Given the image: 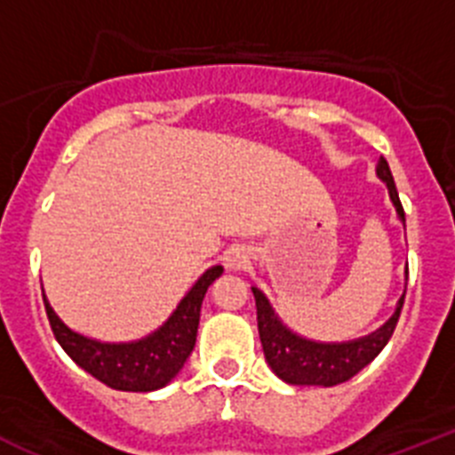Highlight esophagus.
Segmentation results:
<instances>
[{
  "label": "esophagus",
  "mask_w": 455,
  "mask_h": 455,
  "mask_svg": "<svg viewBox=\"0 0 455 455\" xmlns=\"http://www.w3.org/2000/svg\"><path fill=\"white\" fill-rule=\"evenodd\" d=\"M248 262V255L243 248H230V251L225 252V267L228 268H241L243 264Z\"/></svg>",
  "instance_id": "34e87169"
}]
</instances>
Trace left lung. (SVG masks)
Masks as SVG:
<instances>
[{
  "label": "left lung",
  "instance_id": "left-lung-1",
  "mask_svg": "<svg viewBox=\"0 0 455 455\" xmlns=\"http://www.w3.org/2000/svg\"><path fill=\"white\" fill-rule=\"evenodd\" d=\"M376 175L387 184L389 200L396 209L399 220L405 225L399 191H396V184H394L392 171H389L385 156L378 159ZM405 280H408V268H405ZM252 296H255L257 305V328H259L264 357H267L273 373L289 385H321V387L347 383L348 378L355 376L360 369L367 367L373 357L383 351L394 328H396L405 299L403 293L396 303L394 315L371 335L357 337L351 341H315L287 328L273 309V305L268 303L264 291L252 287Z\"/></svg>",
  "mask_w": 455,
  "mask_h": 455
}]
</instances>
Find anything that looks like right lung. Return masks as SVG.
Returning a JSON list of instances; mask_svg holds the SVG:
<instances>
[{
    "mask_svg": "<svg viewBox=\"0 0 455 455\" xmlns=\"http://www.w3.org/2000/svg\"><path fill=\"white\" fill-rule=\"evenodd\" d=\"M220 273L223 267L207 268L164 325L136 341H100L79 335L59 319L45 293L43 300L56 341L84 371L120 392H155L166 387L191 355L204 293Z\"/></svg>",
    "mask_w": 455,
    "mask_h": 455,
    "instance_id": "obj_1",
    "label": "right lung"
}]
</instances>
